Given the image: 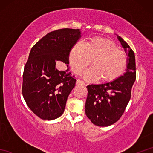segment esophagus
Returning a JSON list of instances; mask_svg holds the SVG:
<instances>
[{
	"label": "esophagus",
	"instance_id": "esophagus-1",
	"mask_svg": "<svg viewBox=\"0 0 153 153\" xmlns=\"http://www.w3.org/2000/svg\"><path fill=\"white\" fill-rule=\"evenodd\" d=\"M76 84L77 85H85V83L83 81L80 80V79H77L76 82Z\"/></svg>",
	"mask_w": 153,
	"mask_h": 153
}]
</instances>
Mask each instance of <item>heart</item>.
Instances as JSON below:
<instances>
[{
  "instance_id": "obj_1",
  "label": "heart",
  "mask_w": 153,
  "mask_h": 153,
  "mask_svg": "<svg viewBox=\"0 0 153 153\" xmlns=\"http://www.w3.org/2000/svg\"><path fill=\"white\" fill-rule=\"evenodd\" d=\"M91 59L92 66L84 70L82 76L87 81L99 77L102 82H109L118 78L124 71L127 56L112 40L104 37H93L83 45L79 43L71 47L69 60L71 69L79 74Z\"/></svg>"
}]
</instances>
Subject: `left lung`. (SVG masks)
Instances as JSON below:
<instances>
[{"label": "left lung", "mask_w": 153, "mask_h": 153, "mask_svg": "<svg viewBox=\"0 0 153 153\" xmlns=\"http://www.w3.org/2000/svg\"><path fill=\"white\" fill-rule=\"evenodd\" d=\"M126 53V71L110 82L87 85L85 114L96 126L105 127L113 124L120 118L130 100L132 86L136 79L135 57L129 45L117 35Z\"/></svg>", "instance_id": "left-lung-1"}]
</instances>
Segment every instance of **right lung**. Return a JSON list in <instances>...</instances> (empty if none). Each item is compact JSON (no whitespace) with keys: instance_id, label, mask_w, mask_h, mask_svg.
Returning a JSON list of instances; mask_svg holds the SVG:
<instances>
[{"instance_id":"add662e5","label":"right lung","mask_w":153,"mask_h":153,"mask_svg":"<svg viewBox=\"0 0 153 153\" xmlns=\"http://www.w3.org/2000/svg\"><path fill=\"white\" fill-rule=\"evenodd\" d=\"M82 37L80 30L64 28L51 31L31 48L23 74L22 94L35 115L52 120L62 114L76 79L69 71L70 51ZM58 61L67 64L58 71Z\"/></svg>"}]
</instances>
